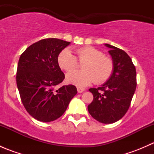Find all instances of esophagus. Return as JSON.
Segmentation results:
<instances>
[{"label":"esophagus","mask_w":154,"mask_h":154,"mask_svg":"<svg viewBox=\"0 0 154 154\" xmlns=\"http://www.w3.org/2000/svg\"><path fill=\"white\" fill-rule=\"evenodd\" d=\"M85 91V89L83 88H81V87H77V91L78 93H82Z\"/></svg>","instance_id":"34e87169"}]
</instances>
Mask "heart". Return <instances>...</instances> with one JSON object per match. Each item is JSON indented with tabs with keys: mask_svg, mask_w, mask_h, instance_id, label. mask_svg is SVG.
Here are the masks:
<instances>
[{
	"mask_svg": "<svg viewBox=\"0 0 154 154\" xmlns=\"http://www.w3.org/2000/svg\"><path fill=\"white\" fill-rule=\"evenodd\" d=\"M79 60L86 61L83 71H74L68 73V83L78 86H86L95 81L101 84L109 80L113 71L112 61L104 57L103 53L93 47H83L77 50ZM57 62L62 69L72 71L77 66V60L71 50L65 48L60 53Z\"/></svg>",
	"mask_w": 154,
	"mask_h": 154,
	"instance_id": "1",
	"label": "heart"
}]
</instances>
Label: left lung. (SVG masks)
Instances as JSON below:
<instances>
[{
  "instance_id": "obj_1",
  "label": "left lung",
  "mask_w": 154,
  "mask_h": 154,
  "mask_svg": "<svg viewBox=\"0 0 154 154\" xmlns=\"http://www.w3.org/2000/svg\"><path fill=\"white\" fill-rule=\"evenodd\" d=\"M104 45L109 48L113 71L101 86L88 89L94 99L88 106V110L97 122L112 124L122 119L130 107L136 88V71L125 51L111 45Z\"/></svg>"
}]
</instances>
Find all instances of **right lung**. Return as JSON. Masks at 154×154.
Instances as JSON below:
<instances>
[{
    "instance_id": "obj_1",
    "label": "right lung",
    "mask_w": 154,
    "mask_h": 154,
    "mask_svg": "<svg viewBox=\"0 0 154 154\" xmlns=\"http://www.w3.org/2000/svg\"><path fill=\"white\" fill-rule=\"evenodd\" d=\"M70 44L58 38H45L31 45L20 57L16 74L20 97L27 112L39 122L61 117L77 93L73 85L54 89L65 78L58 56Z\"/></svg>"
}]
</instances>
